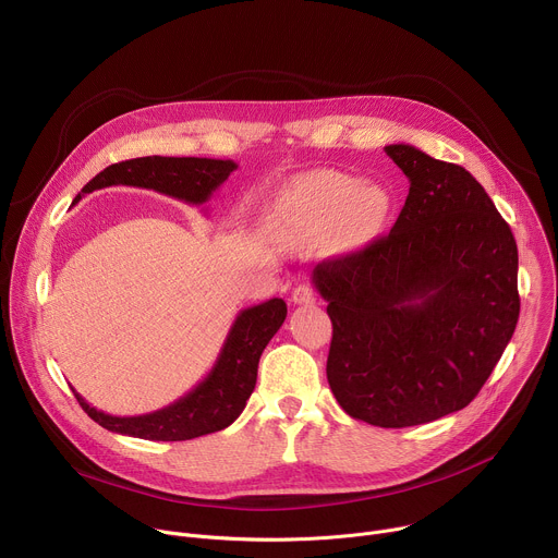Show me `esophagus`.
<instances>
[{"label":"esophagus","instance_id":"esophagus-1","mask_svg":"<svg viewBox=\"0 0 558 558\" xmlns=\"http://www.w3.org/2000/svg\"><path fill=\"white\" fill-rule=\"evenodd\" d=\"M291 302L293 304H313L315 302V291L311 284H298L291 291Z\"/></svg>","mask_w":558,"mask_h":558}]
</instances>
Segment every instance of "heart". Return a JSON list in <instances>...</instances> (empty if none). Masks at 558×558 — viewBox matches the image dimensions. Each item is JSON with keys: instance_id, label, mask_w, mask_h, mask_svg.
Returning a JSON list of instances; mask_svg holds the SVG:
<instances>
[{"instance_id": "1", "label": "heart", "mask_w": 558, "mask_h": 558, "mask_svg": "<svg viewBox=\"0 0 558 558\" xmlns=\"http://www.w3.org/2000/svg\"><path fill=\"white\" fill-rule=\"evenodd\" d=\"M280 211L302 225H344L353 238L371 235L384 218L386 198L373 185L338 172H308L291 179L278 198Z\"/></svg>"}]
</instances>
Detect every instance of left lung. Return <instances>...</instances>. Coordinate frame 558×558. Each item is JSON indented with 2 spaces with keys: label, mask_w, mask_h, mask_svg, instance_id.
<instances>
[{
  "label": "left lung",
  "mask_w": 558,
  "mask_h": 558,
  "mask_svg": "<svg viewBox=\"0 0 558 558\" xmlns=\"http://www.w3.org/2000/svg\"><path fill=\"white\" fill-rule=\"evenodd\" d=\"M411 187L388 235L325 260L327 379L353 420L407 428L465 409L519 320V254L508 222L470 172L426 151L384 147Z\"/></svg>",
  "instance_id": "1"
}]
</instances>
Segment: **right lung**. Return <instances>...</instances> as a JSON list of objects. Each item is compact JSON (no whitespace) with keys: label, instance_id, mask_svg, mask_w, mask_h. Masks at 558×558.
<instances>
[{"label":"right lung","instance_id":"obj_1","mask_svg":"<svg viewBox=\"0 0 558 558\" xmlns=\"http://www.w3.org/2000/svg\"><path fill=\"white\" fill-rule=\"evenodd\" d=\"M238 166L222 158L198 156H141L114 163L99 172L74 198L110 185H132L154 190L179 198L187 205H205ZM287 304L271 298L263 304L247 306L235 315L227 340L211 371L174 404L136 417H117L90 407L74 388L76 402L104 428L151 441H185L209 435L233 424L245 411L256 388L258 362L282 327Z\"/></svg>","mask_w":558,"mask_h":558}]
</instances>
